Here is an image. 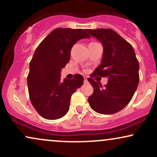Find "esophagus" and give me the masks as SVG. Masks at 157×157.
<instances>
[{"label":"esophagus","mask_w":157,"mask_h":157,"mask_svg":"<svg viewBox=\"0 0 157 157\" xmlns=\"http://www.w3.org/2000/svg\"><path fill=\"white\" fill-rule=\"evenodd\" d=\"M84 82H88V77H84Z\"/></svg>","instance_id":"1"}]
</instances>
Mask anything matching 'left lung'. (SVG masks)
<instances>
[{"mask_svg": "<svg viewBox=\"0 0 157 157\" xmlns=\"http://www.w3.org/2000/svg\"><path fill=\"white\" fill-rule=\"evenodd\" d=\"M103 46L101 64L91 77H108V83H101L88 78L94 92L88 99L90 107L102 114H112L125 107L137 88L139 61L132 46L116 32L110 29H88Z\"/></svg>", "mask_w": 157, "mask_h": 157, "instance_id": "1", "label": "left lung"}]
</instances>
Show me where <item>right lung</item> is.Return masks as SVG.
<instances>
[{
	"mask_svg": "<svg viewBox=\"0 0 157 157\" xmlns=\"http://www.w3.org/2000/svg\"><path fill=\"white\" fill-rule=\"evenodd\" d=\"M90 36L81 29L57 28L39 44L29 63L27 77L31 102L41 117L57 120L67 113L71 95L83 84L81 75L60 80V71L69 62L73 46Z\"/></svg>",
	"mask_w": 157,
	"mask_h": 157,
	"instance_id": "right-lung-1",
	"label": "right lung"
}]
</instances>
